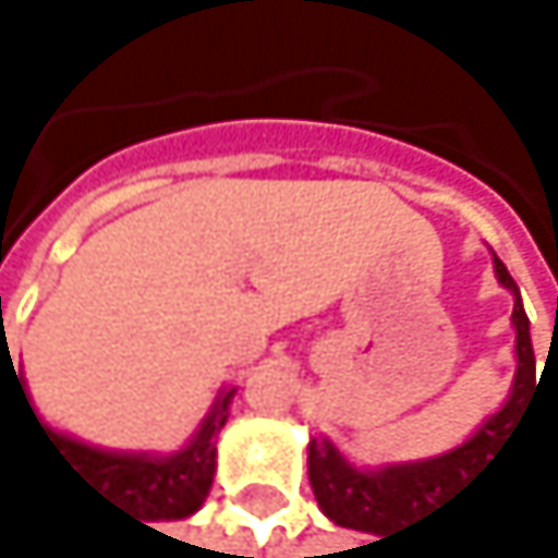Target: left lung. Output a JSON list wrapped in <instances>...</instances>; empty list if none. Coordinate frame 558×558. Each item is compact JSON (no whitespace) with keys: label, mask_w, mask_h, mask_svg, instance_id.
I'll return each mask as SVG.
<instances>
[{"label":"left lung","mask_w":558,"mask_h":558,"mask_svg":"<svg viewBox=\"0 0 558 558\" xmlns=\"http://www.w3.org/2000/svg\"><path fill=\"white\" fill-rule=\"evenodd\" d=\"M496 274L499 281L515 294L512 320H515V354H519V372L512 395L506 401V409L499 415H492L465 445H459L456 452L415 462V465H391L381 472H357L351 469L335 448L325 441H311L307 448V475L317 506L325 509V515L344 529L385 535L398 529L401 522L418 519L422 512L438 509L485 469L492 465V452H499V445H506V435L512 432L515 418L522 415V398L525 391L535 388V354H532V338H529V317L519 301V288L509 277L506 264L496 257ZM378 543V539H375Z\"/></svg>","instance_id":"8db88e82"}]
</instances>
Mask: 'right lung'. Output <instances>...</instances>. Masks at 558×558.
<instances>
[{"mask_svg":"<svg viewBox=\"0 0 558 558\" xmlns=\"http://www.w3.org/2000/svg\"><path fill=\"white\" fill-rule=\"evenodd\" d=\"M2 372H9V381L19 385V375H15V364H12L5 338L0 341V391ZM19 395L26 398L23 385H19ZM230 398H233V391H227L214 404V412L207 415L197 438L190 441L183 452H177L170 459L99 452V448H89L83 441H73L66 435H56L52 428H46L36 418L29 398H26V409L33 412V422L39 425L46 445H52V452L66 462V469H73L89 488L99 492V496H106L110 502H117V506L143 515V519H183V515L201 509V502L207 499V492L214 485V469H217L214 438L220 435V428L227 422Z\"/></svg>","mask_w":558,"mask_h":558,"instance_id":"1","label":"right lung"}]
</instances>
